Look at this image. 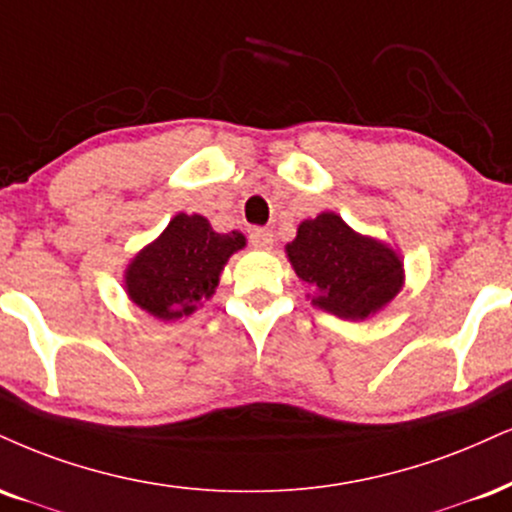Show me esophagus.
I'll use <instances>...</instances> for the list:
<instances>
[{"label": "esophagus", "mask_w": 512, "mask_h": 512, "mask_svg": "<svg viewBox=\"0 0 512 512\" xmlns=\"http://www.w3.org/2000/svg\"><path fill=\"white\" fill-rule=\"evenodd\" d=\"M250 243L255 245L257 250H272L274 233L269 229H252L250 231Z\"/></svg>", "instance_id": "esophagus-1"}]
</instances>
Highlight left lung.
<instances>
[{
  "mask_svg": "<svg viewBox=\"0 0 512 512\" xmlns=\"http://www.w3.org/2000/svg\"><path fill=\"white\" fill-rule=\"evenodd\" d=\"M293 272L310 286L307 300L348 322L379 315L403 291L400 252L384 240L350 229L341 214L322 212L300 221L286 245Z\"/></svg>",
  "mask_w": 512,
  "mask_h": 512,
  "instance_id": "left-lung-1",
  "label": "left lung"
}]
</instances>
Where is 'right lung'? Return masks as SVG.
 Returning <instances> with one entry per match:
<instances>
[{
	"label": "right lung",
	"instance_id": "right-lung-1",
	"mask_svg": "<svg viewBox=\"0 0 512 512\" xmlns=\"http://www.w3.org/2000/svg\"><path fill=\"white\" fill-rule=\"evenodd\" d=\"M243 248L240 231L217 233L202 214L178 212L126 264L123 291L159 322L188 317L212 298L229 257Z\"/></svg>",
	"mask_w": 512,
	"mask_h": 512
}]
</instances>
